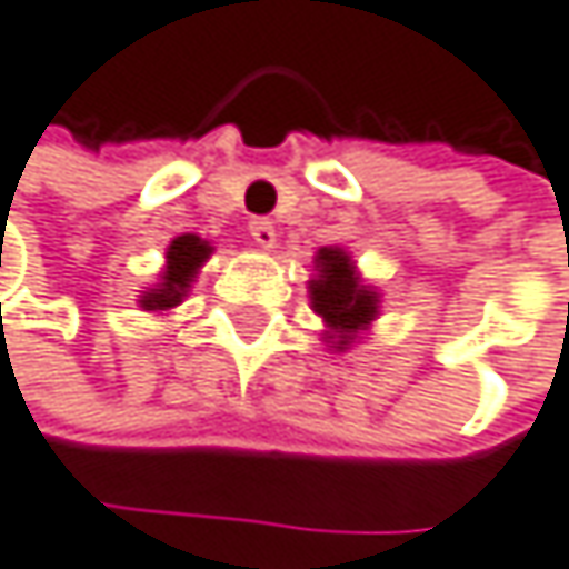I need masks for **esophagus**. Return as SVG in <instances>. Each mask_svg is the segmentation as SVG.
<instances>
[{"instance_id": "34e87169", "label": "esophagus", "mask_w": 569, "mask_h": 569, "mask_svg": "<svg viewBox=\"0 0 569 569\" xmlns=\"http://www.w3.org/2000/svg\"><path fill=\"white\" fill-rule=\"evenodd\" d=\"M247 230H250V240L258 243V247H268V250H271V247L278 243V230H274L271 220H250Z\"/></svg>"}]
</instances>
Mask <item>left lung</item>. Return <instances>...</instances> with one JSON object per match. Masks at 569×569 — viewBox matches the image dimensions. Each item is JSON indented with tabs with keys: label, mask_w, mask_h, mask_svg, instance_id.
<instances>
[{
	"label": "left lung",
	"mask_w": 569,
	"mask_h": 569,
	"mask_svg": "<svg viewBox=\"0 0 569 569\" xmlns=\"http://www.w3.org/2000/svg\"><path fill=\"white\" fill-rule=\"evenodd\" d=\"M316 278L308 281V298L316 316L326 322V339L332 349H349V342L369 329V322L377 319L380 311V295L362 284L352 258L342 247H322L316 253Z\"/></svg>",
	"instance_id": "1"
}]
</instances>
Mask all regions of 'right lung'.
Masks as SVG:
<instances>
[{
  "label": "right lung",
  "mask_w": 569,
  "mask_h": 569,
  "mask_svg": "<svg viewBox=\"0 0 569 569\" xmlns=\"http://www.w3.org/2000/svg\"><path fill=\"white\" fill-rule=\"evenodd\" d=\"M210 253H213V247L203 237H196V233L176 237L169 243V250H166V271H162L156 288H149L146 295H141V308H146V311L176 308L186 298L196 271L203 268V261L210 258Z\"/></svg>",
  "instance_id": "add662e5"
}]
</instances>
